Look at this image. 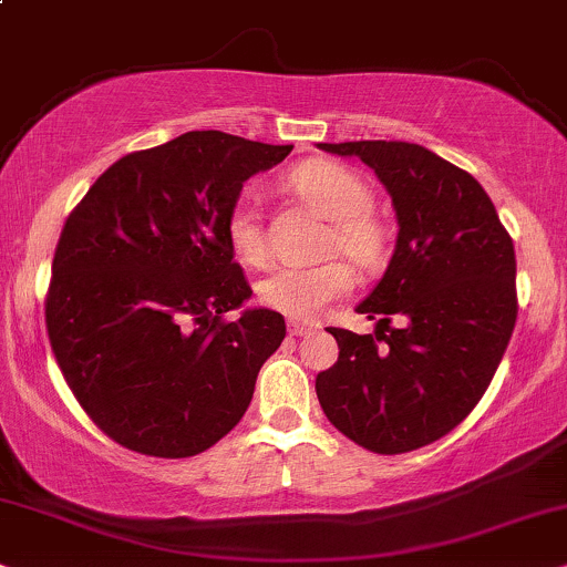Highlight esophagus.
Segmentation results:
<instances>
[{
    "instance_id": "1",
    "label": "esophagus",
    "mask_w": 567,
    "mask_h": 567,
    "mask_svg": "<svg viewBox=\"0 0 567 567\" xmlns=\"http://www.w3.org/2000/svg\"><path fill=\"white\" fill-rule=\"evenodd\" d=\"M288 329H290V334H296V337H303V334H311L313 329H317V327H311V324H303V321H290Z\"/></svg>"
}]
</instances>
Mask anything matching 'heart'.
Returning a JSON list of instances; mask_svg holds the SVG:
<instances>
[{
  "mask_svg": "<svg viewBox=\"0 0 567 567\" xmlns=\"http://www.w3.org/2000/svg\"><path fill=\"white\" fill-rule=\"evenodd\" d=\"M290 188L313 212L332 221L327 250H340L350 261L371 267L384 256L386 230L369 212L371 190L367 183L337 162H306L290 172ZM227 243L233 254L248 267H264L269 243L261 217L248 196L233 204L227 217ZM353 290V271L342 261H324L319 267H279L259 285L261 303L282 317L313 321L329 303Z\"/></svg>",
  "mask_w": 567,
  "mask_h": 567,
  "instance_id": "obj_1",
  "label": "heart"
}]
</instances>
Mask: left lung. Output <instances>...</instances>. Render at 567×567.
I'll return each mask as SVG.
<instances>
[{
  "label": "left lung",
  "instance_id": "8db88e82",
  "mask_svg": "<svg viewBox=\"0 0 567 567\" xmlns=\"http://www.w3.org/2000/svg\"><path fill=\"white\" fill-rule=\"evenodd\" d=\"M319 148L369 164L400 227L390 267L355 308L379 319L374 334L329 327L340 355L317 377L319 403L371 453H411L453 432L503 361L518 317L513 240L476 177L419 143Z\"/></svg>",
  "mask_w": 567,
  "mask_h": 567
}]
</instances>
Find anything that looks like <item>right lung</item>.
I'll list each match as a JSON object with an SVG mask.
<instances>
[{"label": "right lung", "mask_w": 567, "mask_h": 567, "mask_svg": "<svg viewBox=\"0 0 567 567\" xmlns=\"http://www.w3.org/2000/svg\"><path fill=\"white\" fill-rule=\"evenodd\" d=\"M292 146L190 131L114 162L64 221L47 332L78 403L106 436L190 457L238 424L282 313L248 308L227 243L243 183Z\"/></svg>", "instance_id": "obj_1"}]
</instances>
